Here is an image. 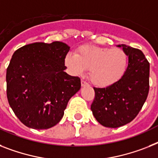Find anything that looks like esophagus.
I'll return each mask as SVG.
<instances>
[{"label":"esophagus","instance_id":"34e87169","mask_svg":"<svg viewBox=\"0 0 158 158\" xmlns=\"http://www.w3.org/2000/svg\"><path fill=\"white\" fill-rule=\"evenodd\" d=\"M81 86L82 87H85V86H89V84L87 83V82H85V81H81Z\"/></svg>","mask_w":158,"mask_h":158}]
</instances>
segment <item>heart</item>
<instances>
[{
  "instance_id": "1",
  "label": "heart",
  "mask_w": 158,
  "mask_h": 158,
  "mask_svg": "<svg viewBox=\"0 0 158 158\" xmlns=\"http://www.w3.org/2000/svg\"><path fill=\"white\" fill-rule=\"evenodd\" d=\"M128 63L127 55L120 48L85 45L76 54L68 53L64 64L73 75L79 76L89 69V79L98 87L116 83L124 75Z\"/></svg>"
}]
</instances>
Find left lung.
I'll list each match as a JSON object with an SVG mask.
<instances>
[{
  "label": "left lung",
  "mask_w": 158,
  "mask_h": 158,
  "mask_svg": "<svg viewBox=\"0 0 158 158\" xmlns=\"http://www.w3.org/2000/svg\"><path fill=\"white\" fill-rule=\"evenodd\" d=\"M128 56V65L120 80L106 88H94L91 105L94 116L106 127H121L132 121L141 110L149 89V63L139 49L119 44Z\"/></svg>",
  "instance_id": "left-lung-1"
}]
</instances>
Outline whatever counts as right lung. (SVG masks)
I'll return each mask as SVG.
<instances>
[{
    "label": "right lung",
    "instance_id": "obj_1",
    "mask_svg": "<svg viewBox=\"0 0 158 158\" xmlns=\"http://www.w3.org/2000/svg\"><path fill=\"white\" fill-rule=\"evenodd\" d=\"M70 47L62 42L35 43L15 51L6 71L7 98L27 127L48 129L63 118L81 80L64 72Z\"/></svg>",
    "mask_w": 158,
    "mask_h": 158
}]
</instances>
